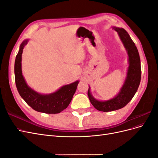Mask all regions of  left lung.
I'll list each match as a JSON object with an SVG mask.
<instances>
[{
  "mask_svg": "<svg viewBox=\"0 0 158 158\" xmlns=\"http://www.w3.org/2000/svg\"><path fill=\"white\" fill-rule=\"evenodd\" d=\"M113 28L117 31L119 37L127 51L129 66L125 82L121 88L120 92L114 98L107 101H99L91 94L89 86L88 95L91 103L98 111L103 112L115 111L125 107L135 95L141 80L140 59L135 43L123 28L117 27H113Z\"/></svg>",
  "mask_w": 158,
  "mask_h": 158,
  "instance_id": "8db88e82",
  "label": "left lung"
}]
</instances>
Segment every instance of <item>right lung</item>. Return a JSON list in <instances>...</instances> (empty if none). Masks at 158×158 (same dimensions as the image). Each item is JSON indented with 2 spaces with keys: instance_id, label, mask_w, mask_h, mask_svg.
<instances>
[{
  "instance_id": "1",
  "label": "right lung",
  "mask_w": 158,
  "mask_h": 158,
  "mask_svg": "<svg viewBox=\"0 0 158 158\" xmlns=\"http://www.w3.org/2000/svg\"><path fill=\"white\" fill-rule=\"evenodd\" d=\"M27 42L28 40H26L21 44L14 63L15 82L18 93L27 105L36 111L47 114L59 113L69 106L79 81L63 85L50 94H41L31 89L26 84L22 72V55Z\"/></svg>"
}]
</instances>
